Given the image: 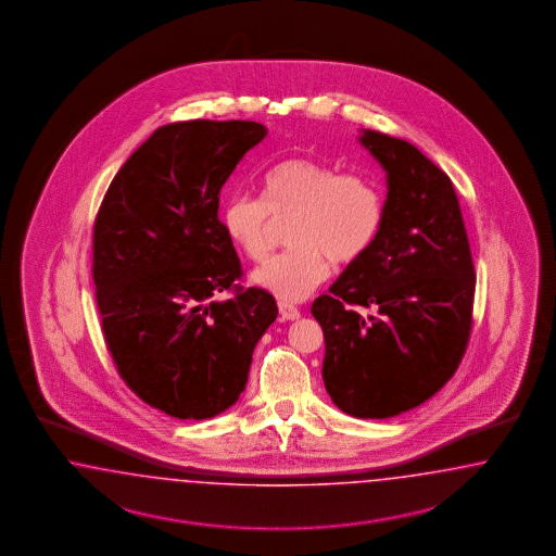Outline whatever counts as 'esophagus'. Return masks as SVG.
I'll return each instance as SVG.
<instances>
[{"mask_svg": "<svg viewBox=\"0 0 556 556\" xmlns=\"http://www.w3.org/2000/svg\"><path fill=\"white\" fill-rule=\"evenodd\" d=\"M279 314H281L283 320H298V318L302 316L295 305H291V303L287 302H279Z\"/></svg>", "mask_w": 556, "mask_h": 556, "instance_id": "obj_1", "label": "esophagus"}]
</instances>
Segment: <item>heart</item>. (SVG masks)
Returning a JSON list of instances; mask_svg holds the SVG:
<instances>
[{
	"label": "heart",
	"instance_id": "obj_1",
	"mask_svg": "<svg viewBox=\"0 0 556 556\" xmlns=\"http://www.w3.org/2000/svg\"><path fill=\"white\" fill-rule=\"evenodd\" d=\"M263 200L230 198L222 222L236 249L254 263L270 249L273 219L293 218L283 253L253 273L256 286L287 302L307 298L334 263L367 253L383 224V198L365 175H342L314 159H289L263 175Z\"/></svg>",
	"mask_w": 556,
	"mask_h": 556
}]
</instances>
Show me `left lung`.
I'll return each instance as SVG.
<instances>
[{"mask_svg":"<svg viewBox=\"0 0 556 556\" xmlns=\"http://www.w3.org/2000/svg\"><path fill=\"white\" fill-rule=\"evenodd\" d=\"M358 140L388 175L383 224L312 314L332 402L354 418L383 420L430 400L458 369L471 337L475 267L448 175L402 138L363 130Z\"/></svg>","mask_w":556,"mask_h":556,"instance_id":"1","label":"left lung"}]
</instances>
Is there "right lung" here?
I'll return each mask as SVG.
<instances>
[{"instance_id":"obj_1","label":"right lung","mask_w":556,"mask_h":556,"mask_svg":"<svg viewBox=\"0 0 556 556\" xmlns=\"http://www.w3.org/2000/svg\"><path fill=\"white\" fill-rule=\"evenodd\" d=\"M267 136L258 122L161 126L122 165L93 226L101 328L119 377L179 420L214 418L247 388L277 303L242 277L219 191ZM236 295L222 301L218 295Z\"/></svg>"}]
</instances>
